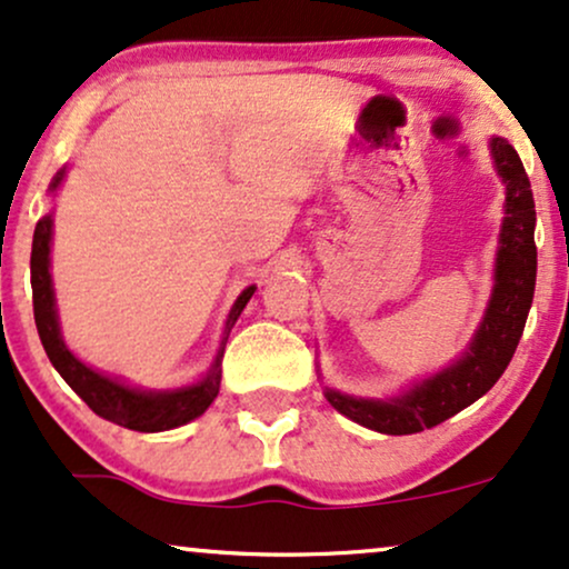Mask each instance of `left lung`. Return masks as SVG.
Returning <instances> with one entry per match:
<instances>
[{"instance_id":"8db88e82","label":"left lung","mask_w":569,"mask_h":569,"mask_svg":"<svg viewBox=\"0 0 569 569\" xmlns=\"http://www.w3.org/2000/svg\"><path fill=\"white\" fill-rule=\"evenodd\" d=\"M490 156L507 187L503 227L496 252V284L486 317L465 353L438 375L417 382L396 398H353L325 390L327 401L348 419L385 435H411L430 430L448 417L467 409L493 388L509 367L536 292V202L530 179L517 150L507 139H490Z\"/></svg>"}]
</instances>
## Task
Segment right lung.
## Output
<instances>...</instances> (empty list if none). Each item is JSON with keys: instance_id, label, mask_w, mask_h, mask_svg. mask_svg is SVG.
<instances>
[{"instance_id": "right-lung-1", "label": "right lung", "mask_w": 569, "mask_h": 569, "mask_svg": "<svg viewBox=\"0 0 569 569\" xmlns=\"http://www.w3.org/2000/svg\"><path fill=\"white\" fill-rule=\"evenodd\" d=\"M66 179V168H60L54 173L49 189H58L60 181ZM49 244H52V213L39 219L37 231H33V248H31V287H33V319H37V329L41 346H44L52 367L60 371V377L70 388L81 396V401L89 406L97 417L108 419L121 427L137 432H160V430H173L192 419H198L202 411L213 403V398L219 396L221 385V356L223 346H227L229 329L234 327L237 317L242 313V308L248 306V300L256 292V287L242 290V296L237 298V303L231 306L227 329H223V340L216 361L210 363L208 375L200 382L187 385V388L177 390H139L129 388V385L113 380V377H104L100 371H94L87 363L76 359L70 353L66 342H62L60 325H58V308H54V290H52V273H49Z\"/></svg>"}]
</instances>
